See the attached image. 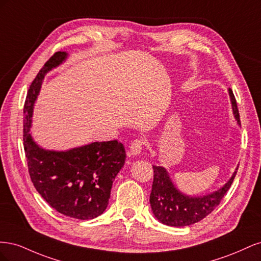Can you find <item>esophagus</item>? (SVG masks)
<instances>
[{"label":"esophagus","instance_id":"esophagus-1","mask_svg":"<svg viewBox=\"0 0 261 261\" xmlns=\"http://www.w3.org/2000/svg\"><path fill=\"white\" fill-rule=\"evenodd\" d=\"M143 144L144 143H143V140H141V139L134 140L129 146V150H128L129 155H133V156L139 155L140 152H141V149H143Z\"/></svg>","mask_w":261,"mask_h":261}]
</instances>
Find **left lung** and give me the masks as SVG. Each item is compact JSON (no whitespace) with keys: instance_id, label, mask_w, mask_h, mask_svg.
I'll return each mask as SVG.
<instances>
[{"instance_id":"8db88e82","label":"left lung","mask_w":261,"mask_h":261,"mask_svg":"<svg viewBox=\"0 0 261 261\" xmlns=\"http://www.w3.org/2000/svg\"><path fill=\"white\" fill-rule=\"evenodd\" d=\"M235 121L241 125L238 105L233 91L228 88ZM153 167V183L150 194V206L156 220L169 226H187L206 218L220 203L230 189L236 171L226 183L215 192L200 196H191L181 193L173 183L169 172L163 167Z\"/></svg>"}]
</instances>
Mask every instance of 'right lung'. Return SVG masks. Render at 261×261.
Instances as JSON below:
<instances>
[{
  "label": "right lung",
  "instance_id": "obj_1",
  "mask_svg": "<svg viewBox=\"0 0 261 261\" xmlns=\"http://www.w3.org/2000/svg\"><path fill=\"white\" fill-rule=\"evenodd\" d=\"M66 52H57L31 83L23 107V148L31 180L52 208L70 218L94 219L105 212L126 153L117 140L94 141L64 151L39 146L30 133L34 106L44 76L65 62Z\"/></svg>",
  "mask_w": 261,
  "mask_h": 261
}]
</instances>
